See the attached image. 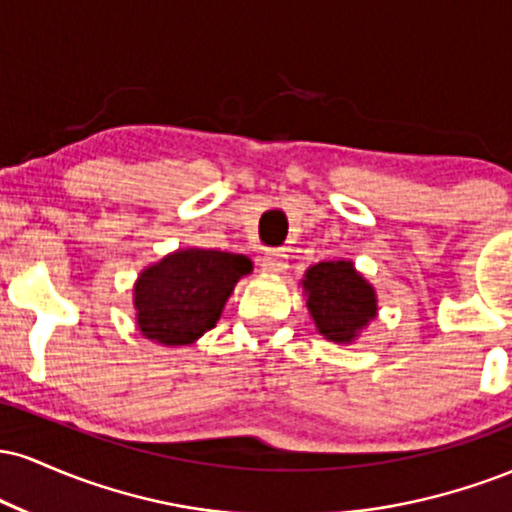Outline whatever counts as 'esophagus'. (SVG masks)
I'll return each instance as SVG.
<instances>
[{
    "label": "esophagus",
    "mask_w": 512,
    "mask_h": 512,
    "mask_svg": "<svg viewBox=\"0 0 512 512\" xmlns=\"http://www.w3.org/2000/svg\"><path fill=\"white\" fill-rule=\"evenodd\" d=\"M289 269V255L284 250H269L262 257V272L267 274H284Z\"/></svg>",
    "instance_id": "obj_1"
}]
</instances>
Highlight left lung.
<instances>
[{
    "label": "left lung",
    "mask_w": 512,
    "mask_h": 512,
    "mask_svg": "<svg viewBox=\"0 0 512 512\" xmlns=\"http://www.w3.org/2000/svg\"><path fill=\"white\" fill-rule=\"evenodd\" d=\"M301 284L317 332L330 342L351 344L378 315L375 289L351 262H317Z\"/></svg>",
    "instance_id": "8db88e82"
}]
</instances>
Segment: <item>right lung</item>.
<instances>
[{
    "mask_svg": "<svg viewBox=\"0 0 512 512\" xmlns=\"http://www.w3.org/2000/svg\"><path fill=\"white\" fill-rule=\"evenodd\" d=\"M250 272L245 255L202 248L170 252L134 284L139 332L163 346L197 342L216 327L238 279Z\"/></svg>",
    "mask_w": 512,
    "mask_h": 512,
    "instance_id": "add662e5",
    "label": "right lung"
}]
</instances>
